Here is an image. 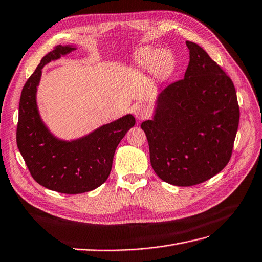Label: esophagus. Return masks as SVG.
I'll use <instances>...</instances> for the list:
<instances>
[{
	"label": "esophagus",
	"mask_w": 262,
	"mask_h": 262,
	"mask_svg": "<svg viewBox=\"0 0 262 262\" xmlns=\"http://www.w3.org/2000/svg\"><path fill=\"white\" fill-rule=\"evenodd\" d=\"M134 115H135V117L138 120H144L149 116L148 108L143 105V103H138L135 109H134Z\"/></svg>",
	"instance_id": "34e87169"
}]
</instances>
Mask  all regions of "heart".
I'll return each mask as SVG.
<instances>
[{"instance_id":"b5f03b06","label":"heart","mask_w":262,"mask_h":262,"mask_svg":"<svg viewBox=\"0 0 262 262\" xmlns=\"http://www.w3.org/2000/svg\"><path fill=\"white\" fill-rule=\"evenodd\" d=\"M139 64L153 69L159 75H167L174 68V56L168 50L144 48L137 53Z\"/></svg>"}]
</instances>
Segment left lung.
<instances>
[{
    "instance_id": "8db88e82",
    "label": "left lung",
    "mask_w": 262,
    "mask_h": 262,
    "mask_svg": "<svg viewBox=\"0 0 262 262\" xmlns=\"http://www.w3.org/2000/svg\"><path fill=\"white\" fill-rule=\"evenodd\" d=\"M186 46L184 79L157 96L153 119L141 125L154 172L176 186L203 183L226 167L240 117L230 77L199 45Z\"/></svg>"
}]
</instances>
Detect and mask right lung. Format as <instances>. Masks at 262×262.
<instances>
[{"instance_id":"add662e5","label":"right lung","mask_w":262,"mask_h":262,"mask_svg":"<svg viewBox=\"0 0 262 262\" xmlns=\"http://www.w3.org/2000/svg\"><path fill=\"white\" fill-rule=\"evenodd\" d=\"M76 49L57 46L41 59L22 89L16 129L17 148L32 178L49 190L64 194L89 192L105 183L115 150L135 125L133 115L127 114L72 141L60 139L48 128L36 103L42 68Z\"/></svg>"}]
</instances>
